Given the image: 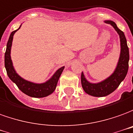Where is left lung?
<instances>
[{
  "label": "left lung",
  "instance_id": "left-lung-1",
  "mask_svg": "<svg viewBox=\"0 0 133 133\" xmlns=\"http://www.w3.org/2000/svg\"><path fill=\"white\" fill-rule=\"evenodd\" d=\"M104 23L110 24L115 29L119 36L120 39V55L116 69L114 72L104 81L99 83H90L86 79L83 72L81 75L82 86L87 94L94 97H105L113 92L119 87L120 83L124 80L128 71L129 49L127 44V40L124 33L117 28L116 23L112 21H105Z\"/></svg>",
  "mask_w": 133,
  "mask_h": 133
}]
</instances>
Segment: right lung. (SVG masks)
<instances>
[{
	"label": "right lung",
	"instance_id": "1",
	"mask_svg": "<svg viewBox=\"0 0 133 133\" xmlns=\"http://www.w3.org/2000/svg\"><path fill=\"white\" fill-rule=\"evenodd\" d=\"M20 28L21 26L19 27V29ZM18 29L14 31L11 33L6 46V51L5 53V67L7 71V74L10 78V79L16 84L18 89L26 95L36 98L46 97L48 95H51V93H53L54 91L56 89L59 77L64 69V66L59 68L54 73L53 76L44 83H34L20 77L14 69L11 58V49L14 35Z\"/></svg>",
	"mask_w": 133,
	"mask_h": 133
}]
</instances>
